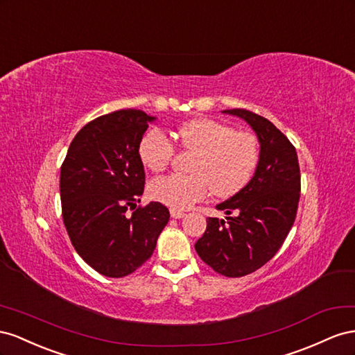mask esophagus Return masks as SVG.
<instances>
[{
	"mask_svg": "<svg viewBox=\"0 0 355 355\" xmlns=\"http://www.w3.org/2000/svg\"><path fill=\"white\" fill-rule=\"evenodd\" d=\"M171 217L172 218H183L184 212L180 211V209H171Z\"/></svg>",
	"mask_w": 355,
	"mask_h": 355,
	"instance_id": "esophagus-1",
	"label": "esophagus"
}]
</instances>
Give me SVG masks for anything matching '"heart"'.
I'll use <instances>...</instances> for the list:
<instances>
[{"label": "heart", "mask_w": 355, "mask_h": 355, "mask_svg": "<svg viewBox=\"0 0 355 355\" xmlns=\"http://www.w3.org/2000/svg\"><path fill=\"white\" fill-rule=\"evenodd\" d=\"M181 148L193 153L187 165L190 174L159 177L150 183V196L174 209L190 208L209 191L216 198H230L244 189L254 175L260 159L259 139L247 130L212 119L187 121L175 130ZM175 148L159 129L141 137L138 157L147 169L164 171Z\"/></svg>", "instance_id": "b5f03b06"}]
</instances>
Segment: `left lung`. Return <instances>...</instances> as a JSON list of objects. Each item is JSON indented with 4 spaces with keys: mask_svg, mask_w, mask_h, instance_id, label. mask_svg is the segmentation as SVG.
<instances>
[{
    "mask_svg": "<svg viewBox=\"0 0 355 355\" xmlns=\"http://www.w3.org/2000/svg\"><path fill=\"white\" fill-rule=\"evenodd\" d=\"M223 113L242 117L254 129L260 159L250 183L217 205L229 217H209L195 250L220 275L239 278L260 269L284 244L297 214L300 168L295 146L272 121L244 108Z\"/></svg>",
    "mask_w": 355,
    "mask_h": 355,
    "instance_id": "left-lung-1",
    "label": "left lung"
}]
</instances>
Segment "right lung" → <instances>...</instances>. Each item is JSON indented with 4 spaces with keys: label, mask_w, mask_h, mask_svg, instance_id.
<instances>
[{
    "label": "right lung",
    "mask_w": 355,
    "mask_h": 355,
    "mask_svg": "<svg viewBox=\"0 0 355 355\" xmlns=\"http://www.w3.org/2000/svg\"><path fill=\"white\" fill-rule=\"evenodd\" d=\"M151 120L141 110L96 117L78 130L60 166L71 244L90 268L110 278L126 277L147 261L169 220L160 202L137 207L146 184L138 144Z\"/></svg>",
    "instance_id": "right-lung-1"
}]
</instances>
